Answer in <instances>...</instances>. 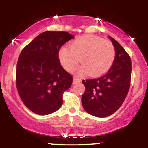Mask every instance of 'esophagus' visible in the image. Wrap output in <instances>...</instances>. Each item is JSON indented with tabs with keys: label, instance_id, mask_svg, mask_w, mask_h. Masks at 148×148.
<instances>
[{
	"label": "esophagus",
	"instance_id": "obj_1",
	"mask_svg": "<svg viewBox=\"0 0 148 148\" xmlns=\"http://www.w3.org/2000/svg\"><path fill=\"white\" fill-rule=\"evenodd\" d=\"M81 82V80L79 79V78H76V77H74L73 79V81H72V84H79V83Z\"/></svg>",
	"mask_w": 148,
	"mask_h": 148
}]
</instances>
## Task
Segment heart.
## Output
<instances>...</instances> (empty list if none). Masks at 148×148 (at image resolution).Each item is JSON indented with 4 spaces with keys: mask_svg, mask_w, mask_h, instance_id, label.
Returning a JSON list of instances; mask_svg holds the SVG:
<instances>
[{
    "mask_svg": "<svg viewBox=\"0 0 148 148\" xmlns=\"http://www.w3.org/2000/svg\"><path fill=\"white\" fill-rule=\"evenodd\" d=\"M60 63L68 72L76 68L81 61L83 65L79 75L88 74L99 76L108 72L113 65L115 50L111 42L94 35H84L75 39L70 48L62 47L58 51Z\"/></svg>",
    "mask_w": 148,
    "mask_h": 148,
    "instance_id": "heart-1",
    "label": "heart"
}]
</instances>
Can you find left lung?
Here are the masks:
<instances>
[{
	"instance_id": "obj_1",
	"label": "left lung",
	"mask_w": 148,
	"mask_h": 148,
	"mask_svg": "<svg viewBox=\"0 0 148 148\" xmlns=\"http://www.w3.org/2000/svg\"><path fill=\"white\" fill-rule=\"evenodd\" d=\"M115 50L114 62L106 74L95 79L83 80L86 91L81 102L88 113L105 118L121 106L130 87L132 62L130 56L116 40L108 36Z\"/></svg>"
}]
</instances>
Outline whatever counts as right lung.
<instances>
[{"label":"right lung","instance_id":"right-lung-1","mask_svg":"<svg viewBox=\"0 0 148 148\" xmlns=\"http://www.w3.org/2000/svg\"><path fill=\"white\" fill-rule=\"evenodd\" d=\"M74 37L65 31H45L21 51L16 65V88L23 103L33 113L49 115L62 106V94L72 86L73 79L61 66L58 51Z\"/></svg>","mask_w":148,"mask_h":148}]
</instances>
